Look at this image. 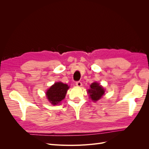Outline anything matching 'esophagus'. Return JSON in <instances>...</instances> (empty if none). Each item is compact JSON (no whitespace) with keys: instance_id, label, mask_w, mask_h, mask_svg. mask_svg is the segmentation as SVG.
<instances>
[{"instance_id":"34e87169","label":"esophagus","mask_w":149,"mask_h":149,"mask_svg":"<svg viewBox=\"0 0 149 149\" xmlns=\"http://www.w3.org/2000/svg\"><path fill=\"white\" fill-rule=\"evenodd\" d=\"M76 85L77 86L80 87V86H82V83L81 82V81H76Z\"/></svg>"}]
</instances>
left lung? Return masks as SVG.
I'll return each mask as SVG.
<instances>
[{
	"mask_svg": "<svg viewBox=\"0 0 149 149\" xmlns=\"http://www.w3.org/2000/svg\"><path fill=\"white\" fill-rule=\"evenodd\" d=\"M91 89L88 90L90 98L93 101H96L103 96L104 94V89L97 83H93L90 86Z\"/></svg>",
	"mask_w": 149,
	"mask_h": 149,
	"instance_id": "1",
	"label": "left lung"
}]
</instances>
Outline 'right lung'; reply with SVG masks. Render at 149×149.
<instances>
[{
  "mask_svg": "<svg viewBox=\"0 0 149 149\" xmlns=\"http://www.w3.org/2000/svg\"><path fill=\"white\" fill-rule=\"evenodd\" d=\"M68 88L69 86L66 84L61 82L55 83L47 92L46 94L48 101L53 105L59 104L65 98Z\"/></svg>",
  "mask_w": 149,
  "mask_h": 149,
  "instance_id": "1",
  "label": "right lung"
}]
</instances>
